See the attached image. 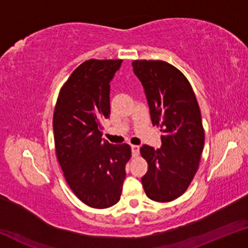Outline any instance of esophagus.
Wrapping results in <instances>:
<instances>
[{
    "label": "esophagus",
    "mask_w": 248,
    "mask_h": 248,
    "mask_svg": "<svg viewBox=\"0 0 248 248\" xmlns=\"http://www.w3.org/2000/svg\"><path fill=\"white\" fill-rule=\"evenodd\" d=\"M140 152V146L139 145H131V153H132V156H138Z\"/></svg>",
    "instance_id": "1"
}]
</instances>
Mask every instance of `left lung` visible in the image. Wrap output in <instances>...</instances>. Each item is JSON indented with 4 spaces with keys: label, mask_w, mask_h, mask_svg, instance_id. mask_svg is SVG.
I'll return each instance as SVG.
<instances>
[{
    "label": "left lung",
    "mask_w": 248,
    "mask_h": 248,
    "mask_svg": "<svg viewBox=\"0 0 248 248\" xmlns=\"http://www.w3.org/2000/svg\"><path fill=\"white\" fill-rule=\"evenodd\" d=\"M153 125L161 127L162 146L142 145L149 169L141 178L150 199L169 202L182 196L198 170L204 131L198 102L186 77L164 61L136 60Z\"/></svg>",
    "instance_id": "8db88e82"
}]
</instances>
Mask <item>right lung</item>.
I'll use <instances>...</instances> for the list:
<instances>
[{"label":"right lung","mask_w":248,"mask_h":248,"mask_svg":"<svg viewBox=\"0 0 248 248\" xmlns=\"http://www.w3.org/2000/svg\"><path fill=\"white\" fill-rule=\"evenodd\" d=\"M123 60H87L62 86L53 114L56 153L66 183L78 198L96 209L120 199L127 143L102 139V123L110 115V82Z\"/></svg>","instance_id":"1"}]
</instances>
